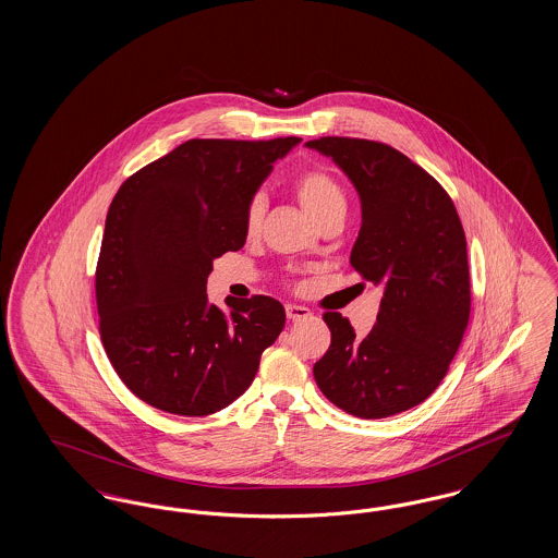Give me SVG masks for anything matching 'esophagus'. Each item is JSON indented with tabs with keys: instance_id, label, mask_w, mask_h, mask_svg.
<instances>
[{
	"instance_id": "34e87169",
	"label": "esophagus",
	"mask_w": 558,
	"mask_h": 558,
	"mask_svg": "<svg viewBox=\"0 0 558 558\" xmlns=\"http://www.w3.org/2000/svg\"><path fill=\"white\" fill-rule=\"evenodd\" d=\"M287 316H289V319L310 318L312 312L303 305H287Z\"/></svg>"
}]
</instances>
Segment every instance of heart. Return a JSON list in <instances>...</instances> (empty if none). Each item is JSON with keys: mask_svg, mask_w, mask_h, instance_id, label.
<instances>
[{"mask_svg": "<svg viewBox=\"0 0 558 558\" xmlns=\"http://www.w3.org/2000/svg\"><path fill=\"white\" fill-rule=\"evenodd\" d=\"M294 192H296V198L301 201L303 209L314 217L316 223L330 213L345 211L343 190L330 173H326L322 169L303 171L294 180ZM264 211H266L264 196H253L246 207V217H244L248 234H255L259 230Z\"/></svg>", "mask_w": 558, "mask_h": 558, "instance_id": "1", "label": "heart"}]
</instances>
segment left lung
I'll return each mask as SVG.
<instances>
[{
    "instance_id": "left-lung-1",
    "label": "left lung",
    "mask_w": 558,
    "mask_h": 558,
    "mask_svg": "<svg viewBox=\"0 0 558 558\" xmlns=\"http://www.w3.org/2000/svg\"><path fill=\"white\" fill-rule=\"evenodd\" d=\"M343 171L362 205L349 264L383 291L371 332L332 312L319 391L357 418H387L444 380L471 314L466 239L446 190L396 148L353 137L305 144Z\"/></svg>"
}]
</instances>
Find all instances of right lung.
<instances>
[{
    "label": "right lung",
    "instance_id": "obj_1",
    "mask_svg": "<svg viewBox=\"0 0 558 558\" xmlns=\"http://www.w3.org/2000/svg\"><path fill=\"white\" fill-rule=\"evenodd\" d=\"M301 137L187 140L110 203L96 269L100 337L135 398L180 416L239 399L284 328L280 301L209 303L213 262L246 242V207Z\"/></svg>",
    "mask_w": 558,
    "mask_h": 558
}]
</instances>
